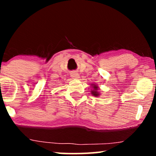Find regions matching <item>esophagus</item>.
<instances>
[{"mask_svg":"<svg viewBox=\"0 0 156 156\" xmlns=\"http://www.w3.org/2000/svg\"><path fill=\"white\" fill-rule=\"evenodd\" d=\"M71 77H72L73 79H79L80 77V74L78 73H76V72H72L71 74Z\"/></svg>","mask_w":156,"mask_h":156,"instance_id":"esophagus-1","label":"esophagus"}]
</instances>
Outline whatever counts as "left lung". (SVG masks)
Masks as SVG:
<instances>
[{
    "label": "left lung",
    "mask_w": 156,
    "mask_h": 156,
    "mask_svg": "<svg viewBox=\"0 0 156 156\" xmlns=\"http://www.w3.org/2000/svg\"><path fill=\"white\" fill-rule=\"evenodd\" d=\"M91 94L94 97H100L101 93L99 91V87L98 85L95 84H91Z\"/></svg>",
    "instance_id": "8db88e82"
}]
</instances>
